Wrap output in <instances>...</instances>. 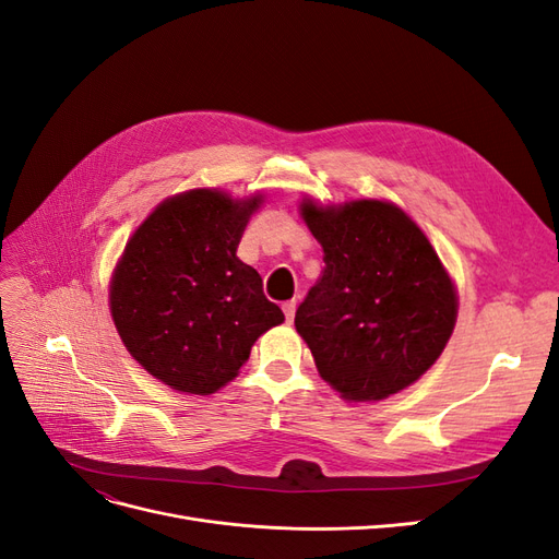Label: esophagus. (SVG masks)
Listing matches in <instances>:
<instances>
[{
    "instance_id": "1",
    "label": "esophagus",
    "mask_w": 559,
    "mask_h": 559,
    "mask_svg": "<svg viewBox=\"0 0 559 559\" xmlns=\"http://www.w3.org/2000/svg\"><path fill=\"white\" fill-rule=\"evenodd\" d=\"M296 308H298V302L296 300H286L284 306H282V310H284V317H286V321H294V317H296Z\"/></svg>"
}]
</instances>
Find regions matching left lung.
<instances>
[{
	"mask_svg": "<svg viewBox=\"0 0 559 559\" xmlns=\"http://www.w3.org/2000/svg\"><path fill=\"white\" fill-rule=\"evenodd\" d=\"M324 273L296 310L319 376L349 401H380L441 357L456 319L454 286L429 240L399 207L302 202Z\"/></svg>",
	"mask_w": 559,
	"mask_h": 559,
	"instance_id": "8db88e82",
	"label": "left lung"
}]
</instances>
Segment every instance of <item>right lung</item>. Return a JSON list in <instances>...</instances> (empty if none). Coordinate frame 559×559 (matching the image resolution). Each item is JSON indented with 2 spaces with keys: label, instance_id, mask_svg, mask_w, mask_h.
Listing matches in <instances>:
<instances>
[{
  "label": "right lung",
  "instance_id": "add662e5",
  "mask_svg": "<svg viewBox=\"0 0 559 559\" xmlns=\"http://www.w3.org/2000/svg\"><path fill=\"white\" fill-rule=\"evenodd\" d=\"M261 198L198 189L165 200L134 230L111 280L123 345L177 392L207 396L240 373L257 337L284 321L238 251Z\"/></svg>",
  "mask_w": 559,
  "mask_h": 559
}]
</instances>
